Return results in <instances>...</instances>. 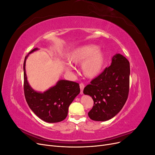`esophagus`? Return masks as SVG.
<instances>
[{
	"label": "esophagus",
	"mask_w": 155,
	"mask_h": 155,
	"mask_svg": "<svg viewBox=\"0 0 155 155\" xmlns=\"http://www.w3.org/2000/svg\"><path fill=\"white\" fill-rule=\"evenodd\" d=\"M79 87H80V89H81L80 94H83V88H84V87H85V85H84V84L83 83H81L80 84H79Z\"/></svg>",
	"instance_id": "obj_1"
}]
</instances>
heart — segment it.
I'll return each instance as SVG.
<instances>
[{"label":"heart","mask_w":155,"mask_h":155,"mask_svg":"<svg viewBox=\"0 0 155 155\" xmlns=\"http://www.w3.org/2000/svg\"><path fill=\"white\" fill-rule=\"evenodd\" d=\"M69 60L81 64L83 74L87 78H94L101 73L105 63V54L98 46L86 45L75 48L69 55Z\"/></svg>","instance_id":"1"}]
</instances>
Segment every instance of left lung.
Listing matches in <instances>:
<instances>
[{"label": "left lung", "mask_w": 155, "mask_h": 155, "mask_svg": "<svg viewBox=\"0 0 155 155\" xmlns=\"http://www.w3.org/2000/svg\"><path fill=\"white\" fill-rule=\"evenodd\" d=\"M130 64L124 56L116 54L110 66L87 85L83 93L92 97V109L88 115L91 120L104 121L114 117L122 109L129 91Z\"/></svg>", "instance_id": "8db88e82"}]
</instances>
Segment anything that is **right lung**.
Returning a JSON list of instances; mask_svg holds the SVG:
<instances>
[{"instance_id": "1", "label": "right lung", "mask_w": 155, "mask_h": 155, "mask_svg": "<svg viewBox=\"0 0 155 155\" xmlns=\"http://www.w3.org/2000/svg\"><path fill=\"white\" fill-rule=\"evenodd\" d=\"M38 50L33 49L29 54ZM25 59L24 92L28 105L40 119L48 123H56L64 120L68 114V107L80 92L78 83L68 80H59L56 85L44 92L35 91L27 81L26 61Z\"/></svg>"}]
</instances>
